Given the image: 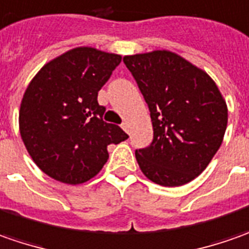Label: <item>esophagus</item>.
Wrapping results in <instances>:
<instances>
[{
    "instance_id": "34e87169",
    "label": "esophagus",
    "mask_w": 249,
    "mask_h": 249,
    "mask_svg": "<svg viewBox=\"0 0 249 249\" xmlns=\"http://www.w3.org/2000/svg\"><path fill=\"white\" fill-rule=\"evenodd\" d=\"M121 128H123V129H124L125 132H128V133H129V124H128V123H126V121H124V123H123V124H121Z\"/></svg>"
}]
</instances>
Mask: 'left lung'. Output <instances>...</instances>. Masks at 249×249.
Instances as JSON below:
<instances>
[{
    "label": "left lung",
    "instance_id": "1",
    "mask_svg": "<svg viewBox=\"0 0 249 249\" xmlns=\"http://www.w3.org/2000/svg\"><path fill=\"white\" fill-rule=\"evenodd\" d=\"M150 110L153 142L135 151L151 182H192L213 159L227 126V106L204 70L169 51L124 56Z\"/></svg>",
    "mask_w": 249,
    "mask_h": 249
}]
</instances>
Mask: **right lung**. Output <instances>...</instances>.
I'll list each match as a JSON object with an SVG mask.
<instances>
[{"mask_svg":"<svg viewBox=\"0 0 249 249\" xmlns=\"http://www.w3.org/2000/svg\"><path fill=\"white\" fill-rule=\"evenodd\" d=\"M121 56L78 47L48 62L31 80L19 111L22 141L37 167L52 179L80 184L98 175L107 146L128 139L103 121L98 92Z\"/></svg>","mask_w":249,"mask_h":249,"instance_id":"obj_1","label":"right lung"}]
</instances>
